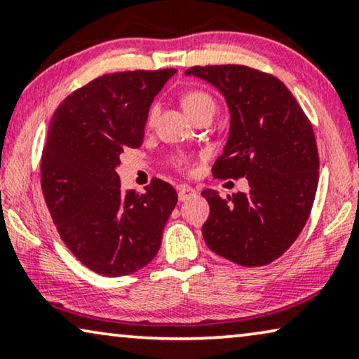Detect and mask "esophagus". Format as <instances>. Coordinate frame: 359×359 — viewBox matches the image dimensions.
Segmentation results:
<instances>
[{
	"instance_id": "obj_1",
	"label": "esophagus",
	"mask_w": 359,
	"mask_h": 359,
	"mask_svg": "<svg viewBox=\"0 0 359 359\" xmlns=\"http://www.w3.org/2000/svg\"><path fill=\"white\" fill-rule=\"evenodd\" d=\"M195 194H196V190L194 189V187H190V185H180L179 187V200L180 201H185V200L191 198V196H194Z\"/></svg>"
}]
</instances>
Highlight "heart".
<instances>
[{
  "label": "heart",
  "instance_id": "obj_1",
  "mask_svg": "<svg viewBox=\"0 0 359 359\" xmlns=\"http://www.w3.org/2000/svg\"><path fill=\"white\" fill-rule=\"evenodd\" d=\"M182 105H184L185 112L189 114L191 118H195L196 115L205 114V112L215 114L216 110V100L213 99V95L201 89L187 90L184 97H182ZM156 115H158V107L153 105V107L148 110V115H146V125H148V127H151V125L154 123ZM175 164L184 170H189L191 168V161L190 158H187V156H179L177 161H175Z\"/></svg>",
  "mask_w": 359,
  "mask_h": 359
}]
</instances>
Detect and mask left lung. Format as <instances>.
<instances>
[{
  "instance_id": "1",
  "label": "left lung",
  "mask_w": 359,
  "mask_h": 359,
  "mask_svg": "<svg viewBox=\"0 0 359 359\" xmlns=\"http://www.w3.org/2000/svg\"><path fill=\"white\" fill-rule=\"evenodd\" d=\"M185 74L216 86L231 110L229 140L213 177L249 182L245 194L201 191L210 203L206 245L237 265H269L297 239L314 205L319 151L312 125L273 74L244 65L191 67Z\"/></svg>"
}]
</instances>
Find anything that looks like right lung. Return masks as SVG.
<instances>
[{"instance_id":"1","label":"right lung","mask_w":359,"mask_h":359,"mask_svg":"<svg viewBox=\"0 0 359 359\" xmlns=\"http://www.w3.org/2000/svg\"><path fill=\"white\" fill-rule=\"evenodd\" d=\"M175 72L104 74L65 97L50 122L40 163L45 203L73 255L102 276L148 265L177 205L168 182L154 177L140 195L115 172L123 149L143 143L149 105Z\"/></svg>"}]
</instances>
